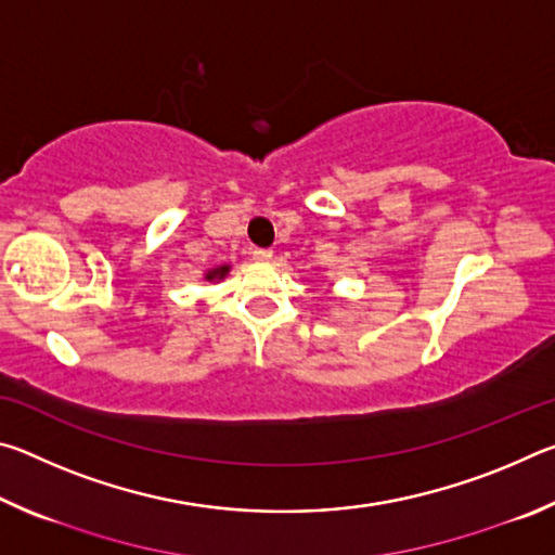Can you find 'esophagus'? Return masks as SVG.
<instances>
[{
	"label": "esophagus",
	"mask_w": 555,
	"mask_h": 555,
	"mask_svg": "<svg viewBox=\"0 0 555 555\" xmlns=\"http://www.w3.org/2000/svg\"><path fill=\"white\" fill-rule=\"evenodd\" d=\"M251 257H255V261L267 264V261H271V257H274V251H271V249H255V251H251Z\"/></svg>",
	"instance_id": "1"
}]
</instances>
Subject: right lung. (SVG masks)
I'll use <instances>...</instances> for the list:
<instances>
[{"instance_id":"1","label":"right lung","mask_w":555,"mask_h":555,"mask_svg":"<svg viewBox=\"0 0 555 555\" xmlns=\"http://www.w3.org/2000/svg\"><path fill=\"white\" fill-rule=\"evenodd\" d=\"M228 271H230V264L215 267V269H210V271H208V274H205V281H218V279H224V276H228Z\"/></svg>"}]
</instances>
